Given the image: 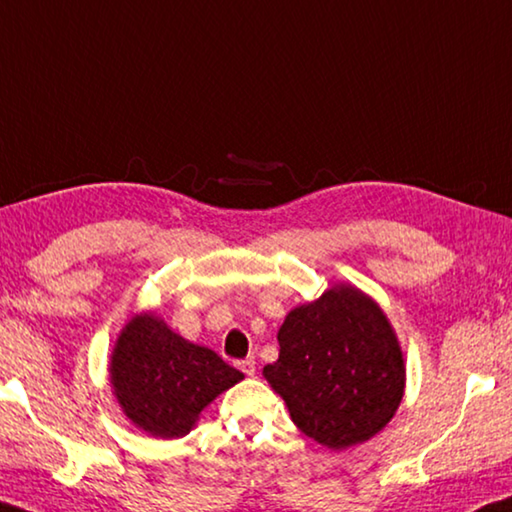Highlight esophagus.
Returning a JSON list of instances; mask_svg holds the SVG:
<instances>
[{"mask_svg":"<svg viewBox=\"0 0 512 512\" xmlns=\"http://www.w3.org/2000/svg\"><path fill=\"white\" fill-rule=\"evenodd\" d=\"M239 369L244 371L246 376H255V369H257V367H255V358H246V360H241V362H239Z\"/></svg>","mask_w":512,"mask_h":512,"instance_id":"1","label":"esophagus"}]
</instances>
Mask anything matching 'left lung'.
<instances>
[{
  "label": "left lung",
  "mask_w": 512,
  "mask_h": 512,
  "mask_svg": "<svg viewBox=\"0 0 512 512\" xmlns=\"http://www.w3.org/2000/svg\"><path fill=\"white\" fill-rule=\"evenodd\" d=\"M280 358L264 378L293 423L329 450L365 443L405 394V356L387 313L353 284L295 306L277 331Z\"/></svg>",
  "instance_id": "1"
}]
</instances>
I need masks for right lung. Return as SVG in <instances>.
I'll list each match as a JSON object with an SVG mask.
<instances>
[{"instance_id":"obj_1","label":"right lung","mask_w":512,"mask_h":512,"mask_svg":"<svg viewBox=\"0 0 512 512\" xmlns=\"http://www.w3.org/2000/svg\"><path fill=\"white\" fill-rule=\"evenodd\" d=\"M244 380L215 351L185 340L154 311L134 313L109 356V383L129 423L181 439L219 394Z\"/></svg>"}]
</instances>
